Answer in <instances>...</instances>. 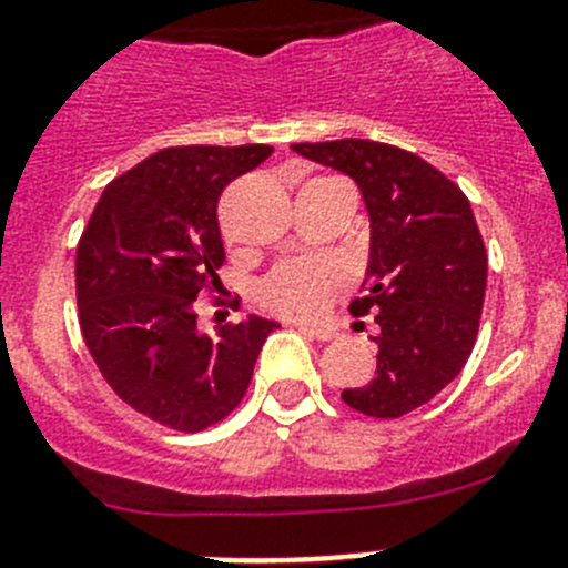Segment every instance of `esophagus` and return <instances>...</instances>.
Listing matches in <instances>:
<instances>
[{"label":"esophagus","instance_id":"34e87169","mask_svg":"<svg viewBox=\"0 0 568 568\" xmlns=\"http://www.w3.org/2000/svg\"><path fill=\"white\" fill-rule=\"evenodd\" d=\"M295 328H298V332H304V334H310V337H315V339H334L337 337V328H332V326H315V323H293Z\"/></svg>","mask_w":568,"mask_h":568}]
</instances>
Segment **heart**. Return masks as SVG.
<instances>
[{
    "mask_svg": "<svg viewBox=\"0 0 568 568\" xmlns=\"http://www.w3.org/2000/svg\"><path fill=\"white\" fill-rule=\"evenodd\" d=\"M326 284L328 264L317 258H290L262 281V298L281 312L306 315L321 304Z\"/></svg>",
    "mask_w": 568,
    "mask_h": 568,
    "instance_id": "heart-1",
    "label": "heart"
}]
</instances>
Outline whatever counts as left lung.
I'll return each instance as SVG.
<instances>
[{
  "label": "left lung",
  "mask_w": 568,
  "mask_h": 568,
  "mask_svg": "<svg viewBox=\"0 0 568 568\" xmlns=\"http://www.w3.org/2000/svg\"><path fill=\"white\" fill-rule=\"evenodd\" d=\"M293 150L354 178L371 217L368 270L351 312H374L376 376L343 390V402L371 418H402L449 385L477 343L488 253L471 203L429 161L393 144L337 139Z\"/></svg>",
  "instance_id": "1"
}]
</instances>
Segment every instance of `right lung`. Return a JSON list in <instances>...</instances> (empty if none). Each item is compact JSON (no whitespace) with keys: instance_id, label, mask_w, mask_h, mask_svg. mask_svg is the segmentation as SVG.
<instances>
[{"instance_id":"1","label":"right lung","mask_w":568,"mask_h":568,"mask_svg":"<svg viewBox=\"0 0 568 568\" xmlns=\"http://www.w3.org/2000/svg\"><path fill=\"white\" fill-rule=\"evenodd\" d=\"M270 153V144L159 150L108 183L80 236V332L111 390L155 424L200 432L223 420L278 328L247 315L200 334L194 312L225 262L220 194Z\"/></svg>"}]
</instances>
